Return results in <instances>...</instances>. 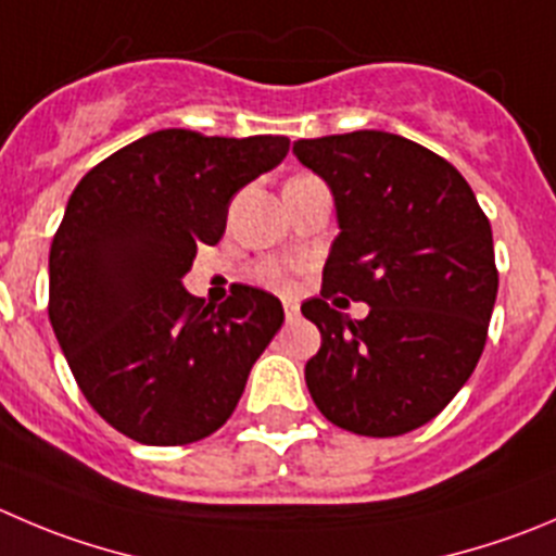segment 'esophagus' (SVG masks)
<instances>
[{
    "instance_id": "1",
    "label": "esophagus",
    "mask_w": 556,
    "mask_h": 556,
    "mask_svg": "<svg viewBox=\"0 0 556 556\" xmlns=\"http://www.w3.org/2000/svg\"><path fill=\"white\" fill-rule=\"evenodd\" d=\"M283 314H287V319L292 321V319H298V314H300V305L294 303V300H283Z\"/></svg>"
}]
</instances>
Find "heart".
Returning a JSON list of instances; mask_svg holds the SVG:
<instances>
[{
  "label": "heart",
  "mask_w": 556,
  "mask_h": 556,
  "mask_svg": "<svg viewBox=\"0 0 556 556\" xmlns=\"http://www.w3.org/2000/svg\"><path fill=\"white\" fill-rule=\"evenodd\" d=\"M258 278H262L264 283H273V287H289V267L287 264H264L262 269H258Z\"/></svg>",
  "instance_id": "1"
}]
</instances>
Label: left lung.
<instances>
[{"instance_id": "obj_1", "label": "left lung", "mask_w": 556, "mask_h": 556, "mask_svg": "<svg viewBox=\"0 0 556 556\" xmlns=\"http://www.w3.org/2000/svg\"><path fill=\"white\" fill-rule=\"evenodd\" d=\"M292 152L330 185L341 226L321 294L300 308L321 332L311 399L352 433L415 431L483 354L500 287L489 218L456 166L404 136L354 130ZM346 296L369 303L366 320L337 311Z\"/></svg>"}]
</instances>
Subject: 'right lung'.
<instances>
[{"label": "right lung", "mask_w": 556, "mask_h": 556, "mask_svg": "<svg viewBox=\"0 0 556 556\" xmlns=\"http://www.w3.org/2000/svg\"><path fill=\"white\" fill-rule=\"evenodd\" d=\"M287 136L168 128L89 168L49 256V319L84 399L141 445H190L235 412L283 325L253 287L220 305L185 292L195 248L226 231L231 195L287 157Z\"/></svg>", "instance_id": "right-lung-1"}]
</instances>
